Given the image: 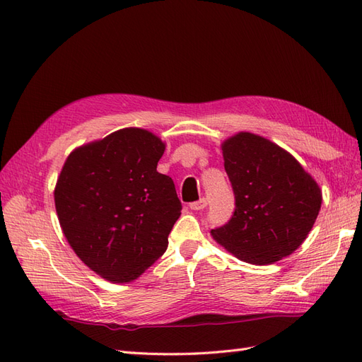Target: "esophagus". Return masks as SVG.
Returning <instances> with one entry per match:
<instances>
[{"instance_id":"obj_1","label":"esophagus","mask_w":362,"mask_h":362,"mask_svg":"<svg viewBox=\"0 0 362 362\" xmlns=\"http://www.w3.org/2000/svg\"><path fill=\"white\" fill-rule=\"evenodd\" d=\"M192 210H196V211H199V210H204V208L206 206V199L205 198H201L199 201H196V202H192L190 205H189Z\"/></svg>"}]
</instances>
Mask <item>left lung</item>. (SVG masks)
<instances>
[{"label":"left lung","instance_id":"8db88e82","mask_svg":"<svg viewBox=\"0 0 362 362\" xmlns=\"http://www.w3.org/2000/svg\"><path fill=\"white\" fill-rule=\"evenodd\" d=\"M222 151L235 210L225 225L211 229L213 238L250 264L290 255L319 216V185L287 151L259 136L240 133Z\"/></svg>","mask_w":362,"mask_h":362}]
</instances>
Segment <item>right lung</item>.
Returning a JSON list of instances; mask_svg holds the SVG:
<instances>
[{
    "instance_id": "obj_1",
    "label": "right lung",
    "mask_w": 362,
    "mask_h": 362,
    "mask_svg": "<svg viewBox=\"0 0 362 362\" xmlns=\"http://www.w3.org/2000/svg\"><path fill=\"white\" fill-rule=\"evenodd\" d=\"M163 152L157 136L125 128L64 161L54 192L63 234L108 281L139 278L168 249L182 206L172 178L157 172Z\"/></svg>"
}]
</instances>
